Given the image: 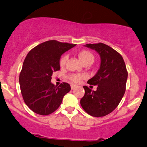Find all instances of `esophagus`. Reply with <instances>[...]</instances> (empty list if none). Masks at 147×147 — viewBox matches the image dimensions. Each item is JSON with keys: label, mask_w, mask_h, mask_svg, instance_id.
<instances>
[{"label": "esophagus", "mask_w": 147, "mask_h": 147, "mask_svg": "<svg viewBox=\"0 0 147 147\" xmlns=\"http://www.w3.org/2000/svg\"><path fill=\"white\" fill-rule=\"evenodd\" d=\"M76 88V86H75V85H74V84L71 85V90L75 89Z\"/></svg>", "instance_id": "34e87169"}]
</instances>
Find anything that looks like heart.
I'll return each instance as SVG.
<instances>
[{"label":"heart","instance_id":"obj_1","mask_svg":"<svg viewBox=\"0 0 147 147\" xmlns=\"http://www.w3.org/2000/svg\"><path fill=\"white\" fill-rule=\"evenodd\" d=\"M78 56L79 57L80 60L82 61L83 64H85L86 63L90 62L92 63L94 61V56L92 53L90 51L86 50H80L79 53H78ZM67 60V55H64V56L61 57L59 61V64H60L61 67H63L65 64L66 61ZM84 78V76L82 75V74H73V75H71L69 76V80H71L72 82L76 83H80V80Z\"/></svg>","mask_w":147,"mask_h":147}]
</instances>
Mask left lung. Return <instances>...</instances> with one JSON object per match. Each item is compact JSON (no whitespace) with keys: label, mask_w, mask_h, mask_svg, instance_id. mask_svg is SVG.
<instances>
[{"label":"left lung","mask_w":147,"mask_h":147,"mask_svg":"<svg viewBox=\"0 0 147 147\" xmlns=\"http://www.w3.org/2000/svg\"><path fill=\"white\" fill-rule=\"evenodd\" d=\"M85 46L98 53L101 63L97 74L88 80V84L97 86V90L83 86L85 94L80 105L90 116L102 117L119 105L125 91L127 71L122 56L109 45L99 42Z\"/></svg>","instance_id":"obj_1"}]
</instances>
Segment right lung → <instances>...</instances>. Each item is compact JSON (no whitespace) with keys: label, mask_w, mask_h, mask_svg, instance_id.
<instances>
[{"label":"right lung","mask_w":147,"mask_h":147,"mask_svg":"<svg viewBox=\"0 0 147 147\" xmlns=\"http://www.w3.org/2000/svg\"><path fill=\"white\" fill-rule=\"evenodd\" d=\"M74 46L76 44L48 40L36 46L26 55L19 80L24 101L31 111L42 116L53 113L71 90L69 83L57 87L51 79L53 72L60 69L61 55Z\"/></svg>","instance_id":"right-lung-1"}]
</instances>
